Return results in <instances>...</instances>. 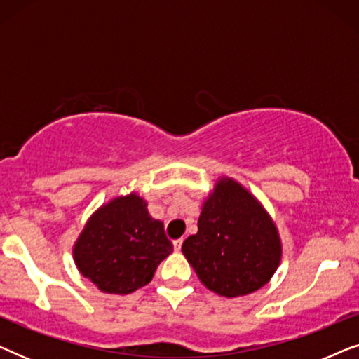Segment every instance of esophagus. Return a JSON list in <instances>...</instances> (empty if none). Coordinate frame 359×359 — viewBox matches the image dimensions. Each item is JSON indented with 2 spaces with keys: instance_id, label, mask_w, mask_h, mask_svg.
Segmentation results:
<instances>
[{
  "instance_id": "1",
  "label": "esophagus",
  "mask_w": 359,
  "mask_h": 359,
  "mask_svg": "<svg viewBox=\"0 0 359 359\" xmlns=\"http://www.w3.org/2000/svg\"><path fill=\"white\" fill-rule=\"evenodd\" d=\"M181 245H183V238L175 240V242H173V247H175L176 252H180V250H181Z\"/></svg>"
}]
</instances>
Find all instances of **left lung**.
Returning <instances> with one entry per match:
<instances>
[{
  "instance_id": "left-lung-1",
  "label": "left lung",
  "mask_w": 359,
  "mask_h": 359,
  "mask_svg": "<svg viewBox=\"0 0 359 359\" xmlns=\"http://www.w3.org/2000/svg\"><path fill=\"white\" fill-rule=\"evenodd\" d=\"M181 252L205 287L219 296H247L263 287L281 263V238L257 198L220 178L204 201L198 233Z\"/></svg>"
}]
</instances>
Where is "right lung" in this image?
Instances as JSON below:
<instances>
[{
  "label": "right lung",
  "instance_id": "add662e5",
  "mask_svg": "<svg viewBox=\"0 0 359 359\" xmlns=\"http://www.w3.org/2000/svg\"><path fill=\"white\" fill-rule=\"evenodd\" d=\"M173 252L163 222L151 217L139 194L101 205L73 247L83 276L107 294H130L151 281L158 264Z\"/></svg>",
  "mask_w": 359,
  "mask_h": 359
}]
</instances>
